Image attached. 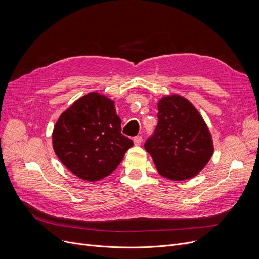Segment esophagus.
I'll return each instance as SVG.
<instances>
[{
  "mask_svg": "<svg viewBox=\"0 0 259 259\" xmlns=\"http://www.w3.org/2000/svg\"><path fill=\"white\" fill-rule=\"evenodd\" d=\"M133 142H134L135 146H140L142 144V142H143V139H142V137H135L133 139Z\"/></svg>",
  "mask_w": 259,
  "mask_h": 259,
  "instance_id": "esophagus-1",
  "label": "esophagus"
}]
</instances>
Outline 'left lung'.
I'll return each mask as SVG.
<instances>
[{"label": "left lung", "mask_w": 259, "mask_h": 259, "mask_svg": "<svg viewBox=\"0 0 259 259\" xmlns=\"http://www.w3.org/2000/svg\"><path fill=\"white\" fill-rule=\"evenodd\" d=\"M158 122L145 144L157 172L172 181L193 179L214 153L211 132L195 106L171 93L157 102Z\"/></svg>", "instance_id": "1"}]
</instances>
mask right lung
<instances>
[{
	"mask_svg": "<svg viewBox=\"0 0 259 259\" xmlns=\"http://www.w3.org/2000/svg\"><path fill=\"white\" fill-rule=\"evenodd\" d=\"M114 101L99 92L77 99L60 115L52 147L62 164L78 179L100 181L120 164L133 142L120 132Z\"/></svg>",
	"mask_w": 259,
	"mask_h": 259,
	"instance_id": "add662e5",
	"label": "right lung"
}]
</instances>
